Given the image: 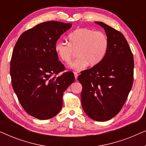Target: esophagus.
<instances>
[{"label":"esophagus","instance_id":"obj_1","mask_svg":"<svg viewBox=\"0 0 146 146\" xmlns=\"http://www.w3.org/2000/svg\"><path fill=\"white\" fill-rule=\"evenodd\" d=\"M74 74L75 79L76 80L78 78V73L76 72H74Z\"/></svg>","mask_w":146,"mask_h":146}]
</instances>
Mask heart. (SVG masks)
<instances>
[{
  "label": "heart",
  "instance_id": "1",
  "mask_svg": "<svg viewBox=\"0 0 146 146\" xmlns=\"http://www.w3.org/2000/svg\"><path fill=\"white\" fill-rule=\"evenodd\" d=\"M69 43L58 41L54 46L55 52L63 62H70L75 50L78 57L70 64V68L81 71L88 65L96 66L102 61L109 47L105 33L93 29L82 28L68 36Z\"/></svg>",
  "mask_w": 146,
  "mask_h": 146
}]
</instances>
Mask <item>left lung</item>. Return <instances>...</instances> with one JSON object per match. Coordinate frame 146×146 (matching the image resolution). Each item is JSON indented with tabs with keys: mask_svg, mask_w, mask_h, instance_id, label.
I'll return each mask as SVG.
<instances>
[{
	"mask_svg": "<svg viewBox=\"0 0 146 146\" xmlns=\"http://www.w3.org/2000/svg\"><path fill=\"white\" fill-rule=\"evenodd\" d=\"M109 47L98 64L84 70L78 78L82 86L81 102L88 116L98 121L115 116L126 101L132 87L133 57L128 43L121 33L102 22Z\"/></svg>",
	"mask_w": 146,
	"mask_h": 146,
	"instance_id": "8db88e82",
	"label": "left lung"
}]
</instances>
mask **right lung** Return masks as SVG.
<instances>
[{
    "label": "right lung",
    "mask_w": 146,
    "mask_h": 146,
    "mask_svg": "<svg viewBox=\"0 0 146 146\" xmlns=\"http://www.w3.org/2000/svg\"><path fill=\"white\" fill-rule=\"evenodd\" d=\"M71 24L48 21L22 34L11 61L12 85L24 110L39 119L54 117L62 107L63 92L74 82L72 72L64 70L54 50L60 36Z\"/></svg>",
    "instance_id": "right-lung-1"
}]
</instances>
